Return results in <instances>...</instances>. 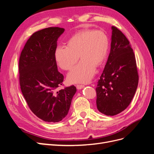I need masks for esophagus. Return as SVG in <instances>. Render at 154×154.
<instances>
[{"label": "esophagus", "mask_w": 154, "mask_h": 154, "mask_svg": "<svg viewBox=\"0 0 154 154\" xmlns=\"http://www.w3.org/2000/svg\"><path fill=\"white\" fill-rule=\"evenodd\" d=\"M84 87H85V86L83 85H76L77 89H81V88H83Z\"/></svg>", "instance_id": "obj_1"}]
</instances>
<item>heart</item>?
Instances as JSON below:
<instances>
[{
	"mask_svg": "<svg viewBox=\"0 0 154 154\" xmlns=\"http://www.w3.org/2000/svg\"><path fill=\"white\" fill-rule=\"evenodd\" d=\"M109 48L108 36L101 30L83 29L76 32L67 42V47L58 46L54 58L58 66L69 71L76 63L79 56L82 59L67 75L72 83H87L94 76L96 66L105 60Z\"/></svg>",
	"mask_w": 154,
	"mask_h": 154,
	"instance_id": "1",
	"label": "heart"
}]
</instances>
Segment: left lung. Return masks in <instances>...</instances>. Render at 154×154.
<instances>
[{
  "label": "left lung",
  "mask_w": 154,
  "mask_h": 154,
  "mask_svg": "<svg viewBox=\"0 0 154 154\" xmlns=\"http://www.w3.org/2000/svg\"><path fill=\"white\" fill-rule=\"evenodd\" d=\"M112 29L110 52L96 88L97 109L106 116H115L127 108L139 81L131 45L117 27Z\"/></svg>",
  "instance_id": "1"
}]
</instances>
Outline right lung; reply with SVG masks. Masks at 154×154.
I'll return each mask as SVG.
<instances>
[{
  "label": "right lung",
  "instance_id": "1",
  "mask_svg": "<svg viewBox=\"0 0 154 154\" xmlns=\"http://www.w3.org/2000/svg\"><path fill=\"white\" fill-rule=\"evenodd\" d=\"M64 29L51 27L34 32L27 40L19 58V82L31 110L46 122H59L67 115L75 86L63 85V75L54 58L57 40Z\"/></svg>",
  "mask_w": 154,
  "mask_h": 154
}]
</instances>
